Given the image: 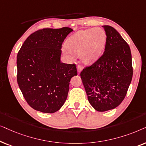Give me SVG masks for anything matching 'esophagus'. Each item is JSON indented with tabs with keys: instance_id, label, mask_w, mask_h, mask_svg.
Segmentation results:
<instances>
[{
	"instance_id": "34e87169",
	"label": "esophagus",
	"mask_w": 146,
	"mask_h": 146,
	"mask_svg": "<svg viewBox=\"0 0 146 146\" xmlns=\"http://www.w3.org/2000/svg\"><path fill=\"white\" fill-rule=\"evenodd\" d=\"M77 72H78V74L80 73V72L81 71V66L80 65H78L77 66Z\"/></svg>"
}]
</instances>
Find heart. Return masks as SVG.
Segmentation results:
<instances>
[{
  "mask_svg": "<svg viewBox=\"0 0 146 146\" xmlns=\"http://www.w3.org/2000/svg\"><path fill=\"white\" fill-rule=\"evenodd\" d=\"M107 40L106 32L100 28L80 31L72 36L66 43L72 57L80 55L83 64L90 65L100 59Z\"/></svg>",
  "mask_w": 146,
  "mask_h": 146,
  "instance_id": "b5f03b06",
  "label": "heart"
}]
</instances>
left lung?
Returning <instances> with one entry per match:
<instances>
[{"instance_id": "1", "label": "left lung", "mask_w": 146, "mask_h": 146, "mask_svg": "<svg viewBox=\"0 0 146 146\" xmlns=\"http://www.w3.org/2000/svg\"><path fill=\"white\" fill-rule=\"evenodd\" d=\"M103 27L107 36L104 53L80 73L89 102L98 111L113 110L123 102L133 76L129 46L113 27Z\"/></svg>"}]
</instances>
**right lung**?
Returning a JSON list of instances; mask_svg holds the SVG:
<instances>
[{
	"instance_id": "1",
	"label": "right lung",
	"mask_w": 146,
	"mask_h": 146,
	"mask_svg": "<svg viewBox=\"0 0 146 146\" xmlns=\"http://www.w3.org/2000/svg\"><path fill=\"white\" fill-rule=\"evenodd\" d=\"M73 31L69 27L42 29L29 36L17 57V83L31 108L55 113L67 100L75 64L61 63L62 44Z\"/></svg>"
}]
</instances>
